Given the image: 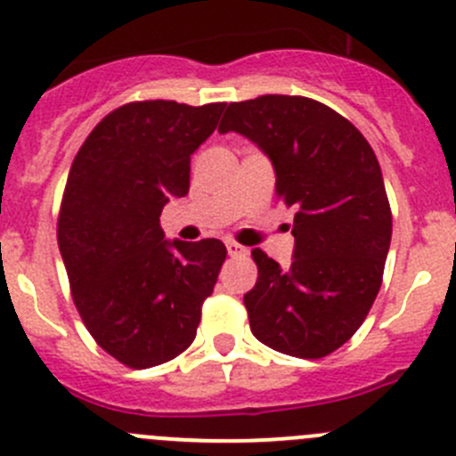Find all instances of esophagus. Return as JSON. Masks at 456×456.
<instances>
[{
  "label": "esophagus",
  "mask_w": 456,
  "mask_h": 456,
  "mask_svg": "<svg viewBox=\"0 0 456 456\" xmlns=\"http://www.w3.org/2000/svg\"><path fill=\"white\" fill-rule=\"evenodd\" d=\"M225 248H228V255L231 257H240V255H246V248L237 241H225Z\"/></svg>",
  "instance_id": "34e87169"
}]
</instances>
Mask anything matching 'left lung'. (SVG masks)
Instances as JSON below:
<instances>
[{
    "mask_svg": "<svg viewBox=\"0 0 456 456\" xmlns=\"http://www.w3.org/2000/svg\"><path fill=\"white\" fill-rule=\"evenodd\" d=\"M219 132L257 142L275 167L277 199L296 208L290 266L250 253V331L280 354L324 358L365 322L383 284L392 208L379 159L345 116L305 95L231 102Z\"/></svg>",
    "mask_w": 456,
    "mask_h": 456,
    "instance_id": "1",
    "label": "left lung"
}]
</instances>
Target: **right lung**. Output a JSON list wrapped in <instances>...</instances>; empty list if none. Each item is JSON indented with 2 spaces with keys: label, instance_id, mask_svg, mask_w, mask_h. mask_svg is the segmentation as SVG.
<instances>
[{
  "label": "right lung",
  "instance_id": "1",
  "mask_svg": "<svg viewBox=\"0 0 456 456\" xmlns=\"http://www.w3.org/2000/svg\"><path fill=\"white\" fill-rule=\"evenodd\" d=\"M225 102L136 101L110 111L69 170L58 246L71 297L98 346L132 370L192 345L225 259L219 240L163 241L159 216L190 188V154Z\"/></svg>",
  "mask_w": 456,
  "mask_h": 456
}]
</instances>
